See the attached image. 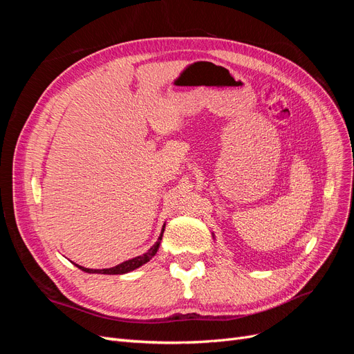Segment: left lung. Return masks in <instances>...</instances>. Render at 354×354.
I'll return each instance as SVG.
<instances>
[{
    "label": "left lung",
    "instance_id": "8db88e82",
    "mask_svg": "<svg viewBox=\"0 0 354 354\" xmlns=\"http://www.w3.org/2000/svg\"><path fill=\"white\" fill-rule=\"evenodd\" d=\"M212 238H216V236H214V233H212Z\"/></svg>",
    "mask_w": 354,
    "mask_h": 354
}]
</instances>
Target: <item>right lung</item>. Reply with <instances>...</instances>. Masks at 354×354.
I'll return each mask as SVG.
<instances>
[{
	"label": "right lung",
	"mask_w": 354,
	"mask_h": 354,
	"mask_svg": "<svg viewBox=\"0 0 354 354\" xmlns=\"http://www.w3.org/2000/svg\"><path fill=\"white\" fill-rule=\"evenodd\" d=\"M164 230H165V224L162 226V230H160V234H159L158 241L155 242V245H152L151 248L147 250V252H145L143 255L134 257V259L127 260V261L118 264L115 267H109V269H87V267H82V266L75 264V263H73V266H77L78 269H81L85 273H97V274H124V273H128V272H133V270L138 269V267H142L143 264H146L147 261L152 260V257L159 250V245H160V241H162Z\"/></svg>",
	"instance_id": "obj_1"
}]
</instances>
